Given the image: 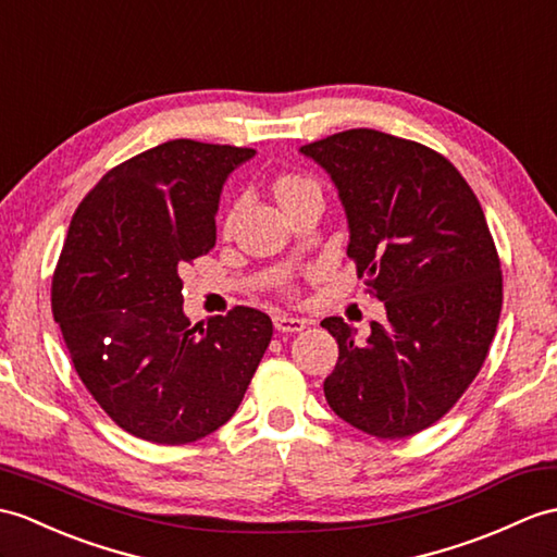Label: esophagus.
<instances>
[{
	"label": "esophagus",
	"instance_id": "34e87169",
	"mask_svg": "<svg viewBox=\"0 0 557 557\" xmlns=\"http://www.w3.org/2000/svg\"><path fill=\"white\" fill-rule=\"evenodd\" d=\"M273 325H275L277 332H301V330H306L308 320L306 318H292L287 313H277L273 318Z\"/></svg>",
	"mask_w": 557,
	"mask_h": 557
}]
</instances>
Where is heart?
I'll return each mask as SVG.
<instances>
[{"instance_id":"1","label":"heart","mask_w":557,"mask_h":557,"mask_svg":"<svg viewBox=\"0 0 557 557\" xmlns=\"http://www.w3.org/2000/svg\"><path fill=\"white\" fill-rule=\"evenodd\" d=\"M315 189H318V187H315L313 180L299 177V175H284V177H280L277 183H275V194H277V199H280L282 206H287V203H292L294 199H299L301 194L315 191ZM237 209H239V203L232 206L230 213H227V223H232V218H235Z\"/></svg>"}]
</instances>
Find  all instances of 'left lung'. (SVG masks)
I'll return each mask as SVG.
<instances>
[{"instance_id":"1","label":"left lung","mask_w":557,"mask_h":557,"mask_svg":"<svg viewBox=\"0 0 557 557\" xmlns=\"http://www.w3.org/2000/svg\"><path fill=\"white\" fill-rule=\"evenodd\" d=\"M339 191L346 253L386 318L366 339L325 318L339 360L325 380L337 416L377 438L442 420L494 342L503 280L474 191L442 153L386 133H337L299 149Z\"/></svg>"}]
</instances>
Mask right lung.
<instances>
[{"label":"right lung","instance_id":"obj_1","mask_svg":"<svg viewBox=\"0 0 557 557\" xmlns=\"http://www.w3.org/2000/svg\"><path fill=\"white\" fill-rule=\"evenodd\" d=\"M253 149L173 139L115 165L71 220L51 280L77 377L145 442L180 446L223 426L273 337L256 308L191 325L183 268L215 247L230 173Z\"/></svg>","mask_w":557,"mask_h":557}]
</instances>
